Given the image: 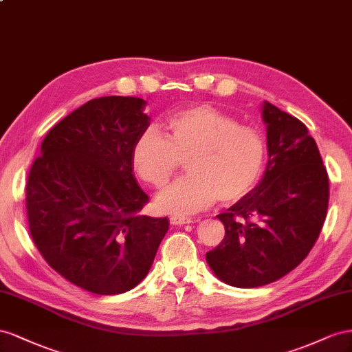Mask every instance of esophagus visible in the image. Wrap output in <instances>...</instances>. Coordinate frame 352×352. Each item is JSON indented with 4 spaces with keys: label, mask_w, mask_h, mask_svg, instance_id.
<instances>
[{
    "label": "esophagus",
    "mask_w": 352,
    "mask_h": 352,
    "mask_svg": "<svg viewBox=\"0 0 352 352\" xmlns=\"http://www.w3.org/2000/svg\"><path fill=\"white\" fill-rule=\"evenodd\" d=\"M169 223L173 226H184V224H190L193 223L192 218H187V217H177V215H173L169 218Z\"/></svg>",
    "instance_id": "34e87169"
}]
</instances>
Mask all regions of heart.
I'll use <instances>...</instances> for the list:
<instances>
[{
  "instance_id": "b5f03b06",
  "label": "heart",
  "mask_w": 352,
  "mask_h": 352,
  "mask_svg": "<svg viewBox=\"0 0 352 352\" xmlns=\"http://www.w3.org/2000/svg\"><path fill=\"white\" fill-rule=\"evenodd\" d=\"M166 135L153 128L135 140L131 160L138 177L162 188L187 157L190 173L156 199L160 212L187 215L212 205L236 202L252 190L263 174L267 144L258 129L210 106L174 113Z\"/></svg>"
}]
</instances>
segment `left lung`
I'll return each mask as SVG.
<instances>
[{
    "instance_id": "left-lung-1",
    "label": "left lung",
    "mask_w": 352,
    "mask_h": 352,
    "mask_svg": "<svg viewBox=\"0 0 352 352\" xmlns=\"http://www.w3.org/2000/svg\"><path fill=\"white\" fill-rule=\"evenodd\" d=\"M268 164L261 183L219 214L226 236L206 261L234 287L282 278L313 249L329 206V175L314 138L295 116L264 103Z\"/></svg>"
}]
</instances>
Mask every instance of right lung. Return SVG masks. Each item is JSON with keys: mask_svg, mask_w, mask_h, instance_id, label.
<instances>
[{"mask_svg": "<svg viewBox=\"0 0 352 352\" xmlns=\"http://www.w3.org/2000/svg\"><path fill=\"white\" fill-rule=\"evenodd\" d=\"M146 102L89 100L50 129L29 169V232L45 263L78 287L116 295L147 276L165 237L166 217L142 215L148 196L131 153L148 128Z\"/></svg>", "mask_w": 352, "mask_h": 352, "instance_id": "add662e5", "label": "right lung"}]
</instances>
